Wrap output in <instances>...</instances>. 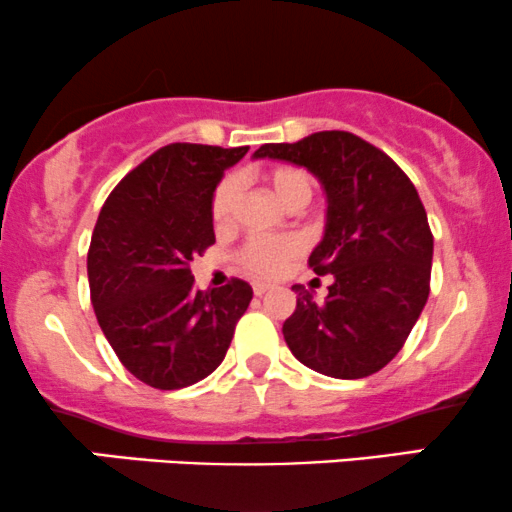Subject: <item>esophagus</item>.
<instances>
[{
    "label": "esophagus",
    "mask_w": 512,
    "mask_h": 512,
    "mask_svg": "<svg viewBox=\"0 0 512 512\" xmlns=\"http://www.w3.org/2000/svg\"><path fill=\"white\" fill-rule=\"evenodd\" d=\"M268 289H270L268 282H254V294L256 296H263V294L268 292Z\"/></svg>",
    "instance_id": "34e87169"
}]
</instances>
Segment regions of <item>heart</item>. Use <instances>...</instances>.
I'll return each mask as SVG.
<instances>
[{
  "label": "heart",
  "mask_w": 512,
  "mask_h": 512,
  "mask_svg": "<svg viewBox=\"0 0 512 512\" xmlns=\"http://www.w3.org/2000/svg\"><path fill=\"white\" fill-rule=\"evenodd\" d=\"M266 185L273 189V194L287 208H304L313 199V178L311 173L299 166H275L263 173ZM239 194V180L235 175H225L218 182L216 192L211 201V218L218 227L232 223V213H235ZM301 244L294 237H254L249 239L239 251V263L249 270V273L261 277H273L282 268L299 256Z\"/></svg>",
  "instance_id": "obj_1"
}]
</instances>
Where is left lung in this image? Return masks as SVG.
Here are the masks:
<instances>
[{
    "label": "left lung",
    "mask_w": 512,
    "mask_h": 512,
    "mask_svg": "<svg viewBox=\"0 0 512 512\" xmlns=\"http://www.w3.org/2000/svg\"><path fill=\"white\" fill-rule=\"evenodd\" d=\"M254 159L304 166L327 194L325 235L308 266L334 282L323 304L294 287L296 311L282 325L289 351L337 380L382 370L430 296L434 237L418 189L384 151L344 130L263 144Z\"/></svg>",
    "instance_id": "8db88e82"
}]
</instances>
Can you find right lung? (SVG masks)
I'll list each match as a JSON object with an SVG mask.
<instances>
[{"label":"right lung","instance_id":"add662e5","mask_svg":"<svg viewBox=\"0 0 512 512\" xmlns=\"http://www.w3.org/2000/svg\"><path fill=\"white\" fill-rule=\"evenodd\" d=\"M249 147L175 142L109 194L87 254L92 306L118 361L154 389H182L223 363L254 289L201 292L189 263L216 242L211 201Z\"/></svg>","mask_w":512,"mask_h":512}]
</instances>
